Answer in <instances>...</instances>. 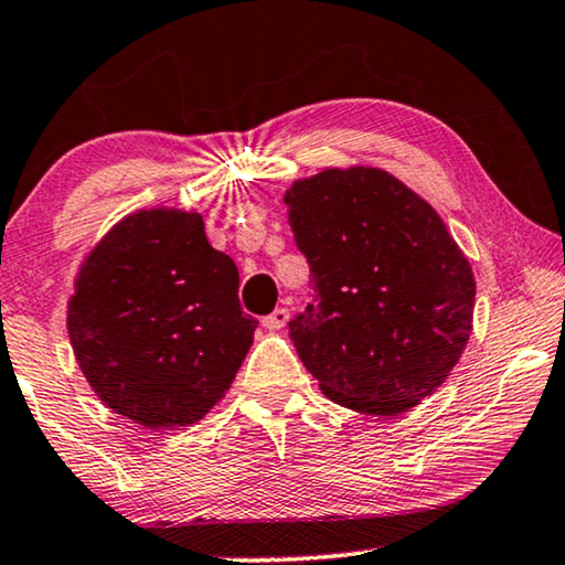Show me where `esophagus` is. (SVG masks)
<instances>
[{
	"instance_id": "obj_1",
	"label": "esophagus",
	"mask_w": 565,
	"mask_h": 565,
	"mask_svg": "<svg viewBox=\"0 0 565 565\" xmlns=\"http://www.w3.org/2000/svg\"><path fill=\"white\" fill-rule=\"evenodd\" d=\"M288 319H290L288 308H275L273 313L262 319V327H265L267 331H280V329L285 327V323H288Z\"/></svg>"
}]
</instances>
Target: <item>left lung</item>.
<instances>
[{
    "label": "left lung",
    "mask_w": 565,
    "mask_h": 565,
    "mask_svg": "<svg viewBox=\"0 0 565 565\" xmlns=\"http://www.w3.org/2000/svg\"><path fill=\"white\" fill-rule=\"evenodd\" d=\"M319 306L290 339L323 396L398 416L447 381L473 331L470 262L435 207L377 167H329L285 190Z\"/></svg>",
    "instance_id": "8db88e82"
}]
</instances>
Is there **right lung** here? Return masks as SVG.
I'll use <instances>...</instances> for the list:
<instances>
[{"instance_id":"1","label":"right lung","mask_w":565,"mask_h":565,"mask_svg":"<svg viewBox=\"0 0 565 565\" xmlns=\"http://www.w3.org/2000/svg\"><path fill=\"white\" fill-rule=\"evenodd\" d=\"M74 358L107 408L146 429L190 427L234 383L257 319L203 215L136 211L82 259L66 306Z\"/></svg>"}]
</instances>
